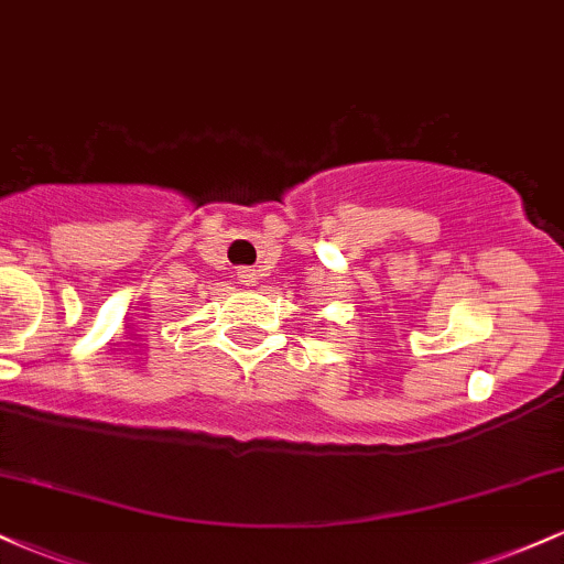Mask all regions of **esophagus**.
Masks as SVG:
<instances>
[{"label": "esophagus", "instance_id": "esophagus-1", "mask_svg": "<svg viewBox=\"0 0 564 564\" xmlns=\"http://www.w3.org/2000/svg\"><path fill=\"white\" fill-rule=\"evenodd\" d=\"M257 275H260V273H257L254 268H241V270H238V281H241L243 286H254Z\"/></svg>", "mask_w": 564, "mask_h": 564}]
</instances>
